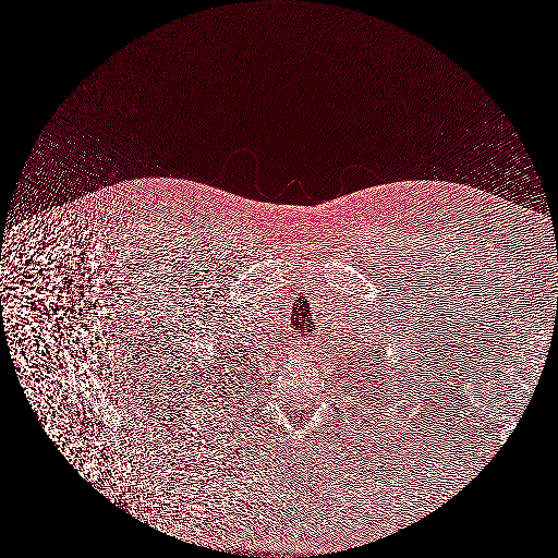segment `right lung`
Wrapping results in <instances>:
<instances>
[{
    "label": "right lung",
    "instance_id": "obj_1",
    "mask_svg": "<svg viewBox=\"0 0 558 558\" xmlns=\"http://www.w3.org/2000/svg\"><path fill=\"white\" fill-rule=\"evenodd\" d=\"M218 353L225 352H222V350L214 352V354H216V361L211 359L214 363H210V365H204V368H199V373L195 371V377H197V379H195V384L193 385H204V380H210L211 384H214L211 389H214V391H218V384H222V379H225V377H231V375H234V373H241V368H239L241 365H239V361H236V359H232V356H229V354H226L225 357H218ZM204 369H208L209 373L204 374ZM202 374L205 375L204 378L201 377ZM222 389H225V387H222Z\"/></svg>",
    "mask_w": 558,
    "mask_h": 558
}]
</instances>
